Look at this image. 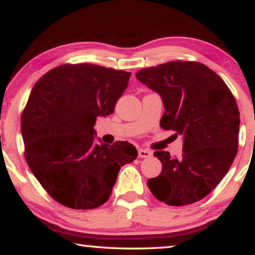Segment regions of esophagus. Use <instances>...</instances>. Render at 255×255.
Returning <instances> with one entry per match:
<instances>
[{
  "label": "esophagus",
  "instance_id": "obj_1",
  "mask_svg": "<svg viewBox=\"0 0 255 255\" xmlns=\"http://www.w3.org/2000/svg\"><path fill=\"white\" fill-rule=\"evenodd\" d=\"M152 153L150 150H146V149H138V157L139 158H149L150 156H151Z\"/></svg>",
  "mask_w": 255,
  "mask_h": 255
}]
</instances>
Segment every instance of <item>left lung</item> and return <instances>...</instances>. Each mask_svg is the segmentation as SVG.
<instances>
[{
    "instance_id": "left-lung-1",
    "label": "left lung",
    "mask_w": 255,
    "mask_h": 255,
    "mask_svg": "<svg viewBox=\"0 0 255 255\" xmlns=\"http://www.w3.org/2000/svg\"><path fill=\"white\" fill-rule=\"evenodd\" d=\"M137 80L163 99L160 127L182 135V156L155 151L162 162L149 189L168 206H187L209 194L238 151L239 111L228 85L206 64L171 61L141 69Z\"/></svg>"
}]
</instances>
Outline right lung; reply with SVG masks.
Wrapping results in <instances>:
<instances>
[{"label":"right lung","mask_w":255,"mask_h":255,"mask_svg":"<svg viewBox=\"0 0 255 255\" xmlns=\"http://www.w3.org/2000/svg\"><path fill=\"white\" fill-rule=\"evenodd\" d=\"M130 73L91 63L62 64L46 73L21 114L25 159L57 202L93 209L109 200L121 166L137 157L129 142H95L96 120L114 112Z\"/></svg>","instance_id":"right-lung-1"}]
</instances>
